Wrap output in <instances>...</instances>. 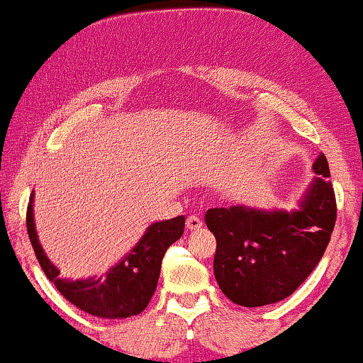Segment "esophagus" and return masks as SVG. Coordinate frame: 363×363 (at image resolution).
Listing matches in <instances>:
<instances>
[{
	"instance_id": "obj_1",
	"label": "esophagus",
	"mask_w": 363,
	"mask_h": 363,
	"mask_svg": "<svg viewBox=\"0 0 363 363\" xmlns=\"http://www.w3.org/2000/svg\"><path fill=\"white\" fill-rule=\"evenodd\" d=\"M186 227H187V230H199V228L203 227V220L199 218V216H189V218L186 220Z\"/></svg>"
}]
</instances>
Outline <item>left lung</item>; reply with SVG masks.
Here are the masks:
<instances>
[{"instance_id":"8db88e82","label":"left lung","mask_w":363,"mask_h":363,"mask_svg":"<svg viewBox=\"0 0 363 363\" xmlns=\"http://www.w3.org/2000/svg\"><path fill=\"white\" fill-rule=\"evenodd\" d=\"M298 210L242 205L206 211L215 235L213 272L220 290L237 306L261 307L294 294L318 266L336 222V198L324 153Z\"/></svg>"}]
</instances>
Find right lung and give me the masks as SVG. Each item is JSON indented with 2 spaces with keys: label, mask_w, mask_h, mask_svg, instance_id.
Here are the masks:
<instances>
[{
  "label": "right lung",
  "mask_w": 363,
  "mask_h": 363,
  "mask_svg": "<svg viewBox=\"0 0 363 363\" xmlns=\"http://www.w3.org/2000/svg\"><path fill=\"white\" fill-rule=\"evenodd\" d=\"M184 216L155 222L147 228L138 244L102 277L86 280L60 278V269L45 256L35 232L34 193L27 206V232L35 257L49 281L60 294L78 309L106 319H123L140 314L155 294L160 266L167 249L181 239L184 232Z\"/></svg>",
  "instance_id": "add662e5"
}]
</instances>
